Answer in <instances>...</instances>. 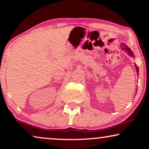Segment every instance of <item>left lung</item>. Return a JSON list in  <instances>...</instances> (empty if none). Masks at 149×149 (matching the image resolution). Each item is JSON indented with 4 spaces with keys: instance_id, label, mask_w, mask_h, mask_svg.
<instances>
[{
    "instance_id": "left-lung-1",
    "label": "left lung",
    "mask_w": 149,
    "mask_h": 149,
    "mask_svg": "<svg viewBox=\"0 0 149 149\" xmlns=\"http://www.w3.org/2000/svg\"><path fill=\"white\" fill-rule=\"evenodd\" d=\"M121 45H122V49L123 50V51H125L126 53H127L129 56L133 57V53L132 52V50H130V49L128 47H127V45H125V44L123 43H122L121 44ZM135 68H136V72H137V74H139V68L138 66L136 64H135Z\"/></svg>"
}]
</instances>
